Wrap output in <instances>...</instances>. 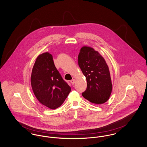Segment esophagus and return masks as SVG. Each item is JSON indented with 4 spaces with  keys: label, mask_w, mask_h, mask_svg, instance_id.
Masks as SVG:
<instances>
[{
    "label": "esophagus",
    "mask_w": 147,
    "mask_h": 147,
    "mask_svg": "<svg viewBox=\"0 0 147 147\" xmlns=\"http://www.w3.org/2000/svg\"><path fill=\"white\" fill-rule=\"evenodd\" d=\"M75 81H76V80H75L74 79H73L70 81V83H71V84H73H73L75 83Z\"/></svg>",
    "instance_id": "esophagus-1"
}]
</instances>
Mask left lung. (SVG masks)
Returning a JSON list of instances; mask_svg holds the SVG:
<instances>
[{
  "label": "left lung",
  "mask_w": 147,
  "mask_h": 147,
  "mask_svg": "<svg viewBox=\"0 0 147 147\" xmlns=\"http://www.w3.org/2000/svg\"><path fill=\"white\" fill-rule=\"evenodd\" d=\"M78 64L87 82L83 96L95 104L106 102L111 94L112 85L104 58L94 49L83 46L78 55Z\"/></svg>",
  "instance_id": "1"
}]
</instances>
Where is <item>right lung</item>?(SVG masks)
<instances>
[{"label": "right lung", "instance_id": "add662e5", "mask_svg": "<svg viewBox=\"0 0 147 147\" xmlns=\"http://www.w3.org/2000/svg\"><path fill=\"white\" fill-rule=\"evenodd\" d=\"M31 84L39 102L53 110L62 105L71 91L49 52L37 57L31 73Z\"/></svg>", "mask_w": 147, "mask_h": 147}]
</instances>
